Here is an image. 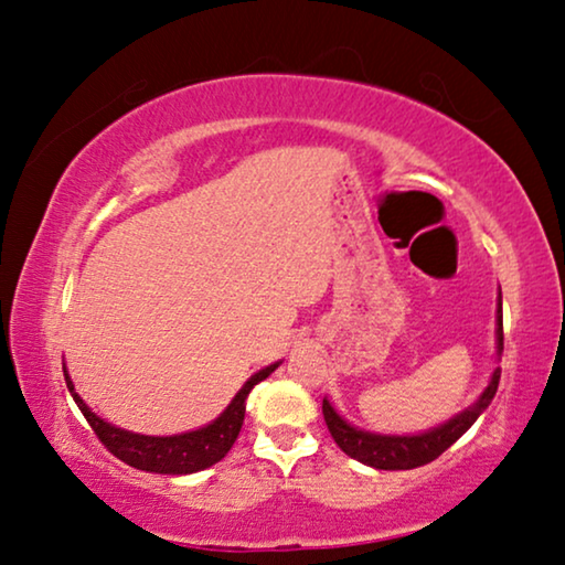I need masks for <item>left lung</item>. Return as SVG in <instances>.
Wrapping results in <instances>:
<instances>
[{"label": "left lung", "mask_w": 565, "mask_h": 565, "mask_svg": "<svg viewBox=\"0 0 565 565\" xmlns=\"http://www.w3.org/2000/svg\"><path fill=\"white\" fill-rule=\"evenodd\" d=\"M494 344H498V360L502 358V291H498V315H494ZM500 385V367L492 370L490 381H487L484 391L477 395L475 403H469L467 408H461L459 414L446 418L444 424L426 428L418 434H381V431H367L350 424L340 411H337L330 398L324 395L322 401V414L330 428L332 439L337 446L348 454V457L358 459L360 465L373 467V469H414L424 467L428 461L449 449V446L465 436L471 424L490 408V403L498 393Z\"/></svg>", "instance_id": "left-lung-1"}]
</instances>
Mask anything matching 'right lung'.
<instances>
[{
  "label": "right lung",
  "mask_w": 565,
  "mask_h": 565,
  "mask_svg": "<svg viewBox=\"0 0 565 565\" xmlns=\"http://www.w3.org/2000/svg\"><path fill=\"white\" fill-rule=\"evenodd\" d=\"M279 363L266 365L258 370L243 383V388L233 395V401L225 406V411L217 418L210 420V424L192 428V431L184 434H172V436H149V434H137L129 431V428L114 426L111 420L96 416V411H90L86 401L75 393V385L67 375V367L63 365L65 373V385L71 391L75 406L81 408V414L94 428L96 436L106 444V449L119 457L126 465L141 471H154V475H195L207 467H213L221 461L225 454L231 451L243 426V416H246V398L248 393L254 391V385L264 381L274 373Z\"/></svg>",
  "instance_id": "add662e5"
}]
</instances>
